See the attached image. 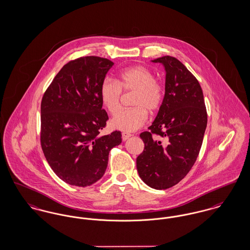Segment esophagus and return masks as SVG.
<instances>
[{
  "label": "esophagus",
  "mask_w": 250,
  "mask_h": 250,
  "mask_svg": "<svg viewBox=\"0 0 250 250\" xmlns=\"http://www.w3.org/2000/svg\"><path fill=\"white\" fill-rule=\"evenodd\" d=\"M131 136V133H129V132H122V140H123V141H126V140L129 139Z\"/></svg>",
  "instance_id": "esophagus-1"
}]
</instances>
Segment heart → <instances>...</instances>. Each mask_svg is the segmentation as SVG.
I'll list each match as a JSON object with an SVG mask.
<instances>
[{
    "label": "heart",
    "mask_w": 250,
    "mask_h": 250,
    "mask_svg": "<svg viewBox=\"0 0 250 250\" xmlns=\"http://www.w3.org/2000/svg\"><path fill=\"white\" fill-rule=\"evenodd\" d=\"M121 90L133 92L130 109L122 110L110 122L112 128L133 131L144 125L147 111L157 112L164 101V88L155 81L154 74L144 66H133L120 70L117 82L105 78L100 86V97L104 107L114 115L120 108Z\"/></svg>",
    "instance_id": "heart-1"
}]
</instances>
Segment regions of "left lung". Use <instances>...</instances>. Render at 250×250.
<instances>
[{
	"instance_id": "left-lung-1",
	"label": "left lung",
	"mask_w": 250,
	"mask_h": 250,
	"mask_svg": "<svg viewBox=\"0 0 250 250\" xmlns=\"http://www.w3.org/2000/svg\"><path fill=\"white\" fill-rule=\"evenodd\" d=\"M152 62L165 67L166 92L149 131L140 134L145 148L136 167L145 184L162 190L180 183L194 166L207 127V111L198 81L182 62L169 55ZM153 134L167 140H154Z\"/></svg>"
}]
</instances>
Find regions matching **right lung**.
Here are the masks:
<instances>
[{
	"label": "right lung",
	"mask_w": 250,
	"mask_h": 250,
	"mask_svg": "<svg viewBox=\"0 0 250 250\" xmlns=\"http://www.w3.org/2000/svg\"><path fill=\"white\" fill-rule=\"evenodd\" d=\"M113 65L98 56L69 61L43 95L41 147L53 172L70 185L85 187L98 182L110 150L121 143L119 131L100 135L108 119L100 86Z\"/></svg>",
	"instance_id": "add662e5"
}]
</instances>
